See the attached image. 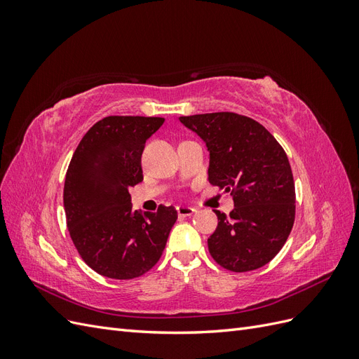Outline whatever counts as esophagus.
Masks as SVG:
<instances>
[{
  "instance_id": "1",
  "label": "esophagus",
  "mask_w": 359,
  "mask_h": 359,
  "mask_svg": "<svg viewBox=\"0 0 359 359\" xmlns=\"http://www.w3.org/2000/svg\"><path fill=\"white\" fill-rule=\"evenodd\" d=\"M177 211H178L180 217H190L191 214H194V211H196V210L190 208V206H178Z\"/></svg>"
}]
</instances>
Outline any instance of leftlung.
Returning a JSON list of instances; mask_svg holds the SVG:
<instances>
[{"label": "left lung", "mask_w": 359, "mask_h": 359, "mask_svg": "<svg viewBox=\"0 0 359 359\" xmlns=\"http://www.w3.org/2000/svg\"><path fill=\"white\" fill-rule=\"evenodd\" d=\"M210 149L208 180L231 193L235 208L219 226L208 250L220 266L247 273L266 265L287 241L295 222V182L277 139L255 119L233 112L181 116Z\"/></svg>", "instance_id": "left-lung-1"}]
</instances>
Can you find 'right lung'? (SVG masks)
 <instances>
[{"mask_svg": "<svg viewBox=\"0 0 359 359\" xmlns=\"http://www.w3.org/2000/svg\"><path fill=\"white\" fill-rule=\"evenodd\" d=\"M160 116H106L82 137L64 182V210L72 241L83 262L100 276L132 280L163 255L178 214L133 211L128 190L144 180L140 158Z\"/></svg>", "mask_w": 359, "mask_h": 359, "instance_id": "obj_1", "label": "right lung"}]
</instances>
